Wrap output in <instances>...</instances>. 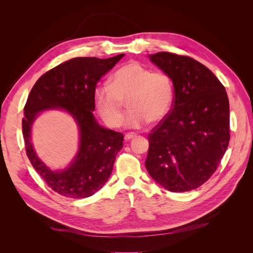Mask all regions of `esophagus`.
Masks as SVG:
<instances>
[{
	"label": "esophagus",
	"instance_id": "34e87169",
	"mask_svg": "<svg viewBox=\"0 0 253 253\" xmlns=\"http://www.w3.org/2000/svg\"><path fill=\"white\" fill-rule=\"evenodd\" d=\"M135 137H136V134L128 133V134H126V135L125 136V140H126V141H128V140H131V139L135 138Z\"/></svg>",
	"mask_w": 253,
	"mask_h": 253
}]
</instances>
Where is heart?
Instances as JSON below:
<instances>
[{
  "instance_id": "heart-1",
  "label": "heart",
  "mask_w": 253,
  "mask_h": 253,
  "mask_svg": "<svg viewBox=\"0 0 253 253\" xmlns=\"http://www.w3.org/2000/svg\"><path fill=\"white\" fill-rule=\"evenodd\" d=\"M110 85L95 88L93 100L98 116L110 127L120 126L125 104L131 110L125 125L140 128L148 124L163 121L170 113L174 100V83L164 72H153L139 62H128L115 71Z\"/></svg>"
}]
</instances>
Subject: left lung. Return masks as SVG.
I'll list each match as a JSON object with an SVG mask.
<instances>
[{
    "mask_svg": "<svg viewBox=\"0 0 253 253\" xmlns=\"http://www.w3.org/2000/svg\"><path fill=\"white\" fill-rule=\"evenodd\" d=\"M150 60L174 83L173 106L149 134L145 168L172 192L201 187L216 171L230 140L226 89L198 61L160 51Z\"/></svg>",
    "mask_w": 253,
    "mask_h": 253,
    "instance_id": "8db88e82",
    "label": "left lung"
}]
</instances>
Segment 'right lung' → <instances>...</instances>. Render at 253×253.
Listing matches in <instances>:
<instances>
[{
  "label": "right lung",
  "instance_id": "obj_1",
  "mask_svg": "<svg viewBox=\"0 0 253 253\" xmlns=\"http://www.w3.org/2000/svg\"><path fill=\"white\" fill-rule=\"evenodd\" d=\"M124 56L68 60L41 76L28 95L22 119L27 157L47 186L62 196L85 198L96 193L109 179L117 153L124 147L122 133L101 126L93 115L98 81ZM49 109L68 112L80 128L78 155L70 166L58 171L36 156L30 137L37 115Z\"/></svg>",
  "mask_w": 253,
  "mask_h": 253
}]
</instances>
